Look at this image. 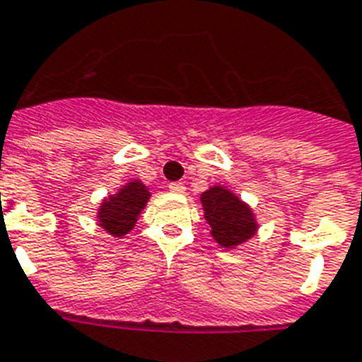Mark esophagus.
I'll return each mask as SVG.
<instances>
[{
    "mask_svg": "<svg viewBox=\"0 0 362 362\" xmlns=\"http://www.w3.org/2000/svg\"><path fill=\"white\" fill-rule=\"evenodd\" d=\"M169 189L173 193H184L186 192V186H184V182H170Z\"/></svg>",
    "mask_w": 362,
    "mask_h": 362,
    "instance_id": "obj_1",
    "label": "esophagus"
}]
</instances>
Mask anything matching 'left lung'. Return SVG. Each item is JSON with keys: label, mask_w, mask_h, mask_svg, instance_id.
<instances>
[{"label": "left lung", "mask_w": 362, "mask_h": 362, "mask_svg": "<svg viewBox=\"0 0 362 362\" xmlns=\"http://www.w3.org/2000/svg\"><path fill=\"white\" fill-rule=\"evenodd\" d=\"M206 224L211 226V233L218 245L233 248L255 235L256 220L252 211L243 203L237 195L214 186L201 195Z\"/></svg>", "instance_id": "1"}]
</instances>
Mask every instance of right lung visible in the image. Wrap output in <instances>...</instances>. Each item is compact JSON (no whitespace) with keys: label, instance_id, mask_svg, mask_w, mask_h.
<instances>
[{"label":"right lung","instance_id":"add662e5","mask_svg":"<svg viewBox=\"0 0 362 362\" xmlns=\"http://www.w3.org/2000/svg\"><path fill=\"white\" fill-rule=\"evenodd\" d=\"M148 199H150V192L142 182H129L115 195L104 199L98 211L100 226L110 235L123 237L127 231L134 228L136 218L140 216V211L144 209Z\"/></svg>","mask_w":362,"mask_h":362}]
</instances>
